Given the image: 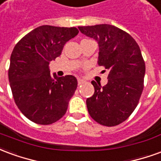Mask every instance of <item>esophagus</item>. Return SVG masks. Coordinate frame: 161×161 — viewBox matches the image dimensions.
Here are the masks:
<instances>
[{"label": "esophagus", "mask_w": 161, "mask_h": 161, "mask_svg": "<svg viewBox=\"0 0 161 161\" xmlns=\"http://www.w3.org/2000/svg\"><path fill=\"white\" fill-rule=\"evenodd\" d=\"M85 82V81L84 80V79H81V78H78L77 79V83H78V84H83Z\"/></svg>", "instance_id": "1"}]
</instances>
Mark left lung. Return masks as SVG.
I'll use <instances>...</instances> for the list:
<instances>
[{"instance_id": "obj_1", "label": "left lung", "mask_w": 161, "mask_h": 161, "mask_svg": "<svg viewBox=\"0 0 161 161\" xmlns=\"http://www.w3.org/2000/svg\"><path fill=\"white\" fill-rule=\"evenodd\" d=\"M78 29L97 42L98 65L108 71L106 85L91 82L95 92L86 100L89 114L100 124L116 126L131 115L142 96L146 67L141 49L128 33L112 25Z\"/></svg>"}]
</instances>
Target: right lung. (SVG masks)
I'll list each match as a JSON object with an SVG mask.
<instances>
[{"label": "right lung", "mask_w": 161, "mask_h": 161, "mask_svg": "<svg viewBox=\"0 0 161 161\" xmlns=\"http://www.w3.org/2000/svg\"><path fill=\"white\" fill-rule=\"evenodd\" d=\"M76 27L45 25L16 44L10 57L8 79L13 97L23 115L37 124H52L63 116L77 86L72 75L53 77L49 64L60 56Z\"/></svg>", "instance_id": "right-lung-1"}]
</instances>
